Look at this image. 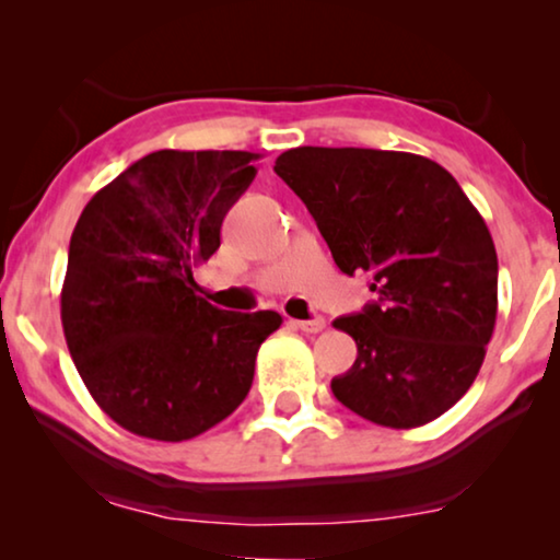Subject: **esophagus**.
Returning a JSON list of instances; mask_svg holds the SVG:
<instances>
[{
  "label": "esophagus",
  "mask_w": 560,
  "mask_h": 560,
  "mask_svg": "<svg viewBox=\"0 0 560 560\" xmlns=\"http://www.w3.org/2000/svg\"><path fill=\"white\" fill-rule=\"evenodd\" d=\"M295 328H301V331H305V334H318V331H324V328H326V318L316 316L311 320H295Z\"/></svg>",
  "instance_id": "1"
}]
</instances>
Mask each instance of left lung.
I'll return each mask as SVG.
<instances>
[{"label": "left lung", "instance_id": "left-lung-1", "mask_svg": "<svg viewBox=\"0 0 560 560\" xmlns=\"http://www.w3.org/2000/svg\"><path fill=\"white\" fill-rule=\"evenodd\" d=\"M341 272L377 301L334 320L357 341L336 400L387 428H418L462 400L497 320L492 234L454 175L412 152L295 148L275 160Z\"/></svg>", "mask_w": 560, "mask_h": 560}]
</instances>
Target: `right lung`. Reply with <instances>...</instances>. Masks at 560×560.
<instances>
[{"label": "right lung", "mask_w": 560, "mask_h": 560, "mask_svg": "<svg viewBox=\"0 0 560 560\" xmlns=\"http://www.w3.org/2000/svg\"><path fill=\"white\" fill-rule=\"evenodd\" d=\"M259 155L158 150L83 209L68 247L60 320L98 408L129 433L188 441L240 408L255 359L282 316L221 311L196 295L194 267Z\"/></svg>", "instance_id": "obj_1"}]
</instances>
